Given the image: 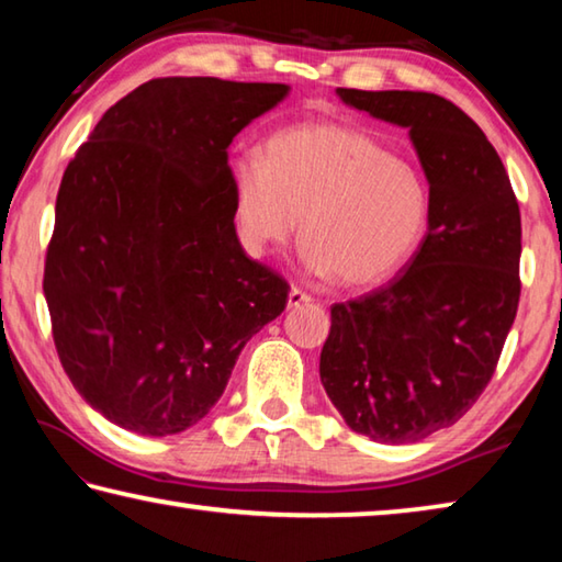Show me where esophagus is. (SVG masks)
<instances>
[{"mask_svg":"<svg viewBox=\"0 0 562 562\" xmlns=\"http://www.w3.org/2000/svg\"><path fill=\"white\" fill-rule=\"evenodd\" d=\"M310 302H312L310 294L297 290V288H292L290 294H288V307H290V310H292V307H300V304H310Z\"/></svg>","mask_w":562,"mask_h":562,"instance_id":"1","label":"esophagus"}]
</instances>
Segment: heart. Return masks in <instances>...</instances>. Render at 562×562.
<instances>
[{
    "instance_id": "b5f03b06",
    "label": "heart",
    "mask_w": 562,
    "mask_h": 562,
    "mask_svg": "<svg viewBox=\"0 0 562 562\" xmlns=\"http://www.w3.org/2000/svg\"><path fill=\"white\" fill-rule=\"evenodd\" d=\"M243 245L265 255L297 231L310 272L361 288L389 278L424 240L429 186L396 158L341 123H302L265 144L262 160L243 158L231 176Z\"/></svg>"
}]
</instances>
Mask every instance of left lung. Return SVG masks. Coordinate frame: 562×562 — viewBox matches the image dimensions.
I'll return each mask as SVG.
<instances>
[{
    "label": "left lung",
    "instance_id": "left-lung-1",
    "mask_svg": "<svg viewBox=\"0 0 562 562\" xmlns=\"http://www.w3.org/2000/svg\"><path fill=\"white\" fill-rule=\"evenodd\" d=\"M408 131L429 231L402 274L331 307L319 379L351 431L416 443L459 422L496 372L520 297V211L486 133L436 93L337 89Z\"/></svg>",
    "mask_w": 562,
    "mask_h": 562
}]
</instances>
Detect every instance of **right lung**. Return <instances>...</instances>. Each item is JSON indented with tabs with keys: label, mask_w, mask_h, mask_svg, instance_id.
Instances as JSON below:
<instances>
[{
	"label": "right lung",
	"mask_w": 562,
	"mask_h": 562,
	"mask_svg": "<svg viewBox=\"0 0 562 562\" xmlns=\"http://www.w3.org/2000/svg\"><path fill=\"white\" fill-rule=\"evenodd\" d=\"M288 83L154 79L103 113L64 170L44 297L76 392L140 436L195 426L288 282L235 233L227 148Z\"/></svg>",
	"instance_id": "add662e5"
}]
</instances>
